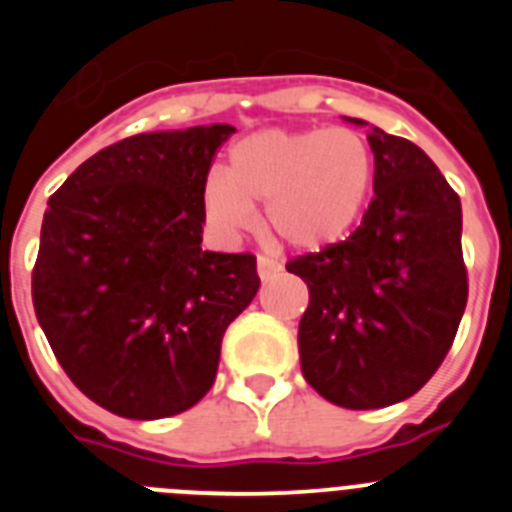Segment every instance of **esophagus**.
<instances>
[{
  "label": "esophagus",
  "instance_id": "esophagus-1",
  "mask_svg": "<svg viewBox=\"0 0 512 512\" xmlns=\"http://www.w3.org/2000/svg\"><path fill=\"white\" fill-rule=\"evenodd\" d=\"M256 269H259V277L266 282V279H271L274 274H279V271H282V264L271 259V256H264V253H261L259 259H256Z\"/></svg>",
  "mask_w": 512,
  "mask_h": 512
}]
</instances>
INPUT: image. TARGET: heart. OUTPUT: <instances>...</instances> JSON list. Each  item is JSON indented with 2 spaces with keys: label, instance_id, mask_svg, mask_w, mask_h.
<instances>
[{
  "label": "heart",
  "instance_id": "b5f03b06",
  "mask_svg": "<svg viewBox=\"0 0 512 512\" xmlns=\"http://www.w3.org/2000/svg\"><path fill=\"white\" fill-rule=\"evenodd\" d=\"M374 187L369 140L351 128H269L230 148L225 171L207 176L205 215L217 230L251 228L264 205L269 233L297 251L341 241Z\"/></svg>",
  "mask_w": 512,
  "mask_h": 512
}]
</instances>
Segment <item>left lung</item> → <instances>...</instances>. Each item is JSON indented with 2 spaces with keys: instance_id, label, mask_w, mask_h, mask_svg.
<instances>
[{
  "instance_id": "8db88e82",
  "label": "left lung",
  "mask_w": 512,
  "mask_h": 512,
  "mask_svg": "<svg viewBox=\"0 0 512 512\" xmlns=\"http://www.w3.org/2000/svg\"><path fill=\"white\" fill-rule=\"evenodd\" d=\"M366 138L374 200L361 225L287 264L310 289L297 333L302 374L348 410L415 395L449 354L469 295L459 194L415 143L379 128Z\"/></svg>"
}]
</instances>
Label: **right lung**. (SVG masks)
<instances>
[{
	"mask_svg": "<svg viewBox=\"0 0 512 512\" xmlns=\"http://www.w3.org/2000/svg\"><path fill=\"white\" fill-rule=\"evenodd\" d=\"M233 125L140 133L87 158L48 200L33 305L63 372L120 418L184 413L259 292L256 256L202 251V189Z\"/></svg>",
	"mask_w": 512,
	"mask_h": 512,
	"instance_id": "right-lung-1",
	"label": "right lung"
}]
</instances>
